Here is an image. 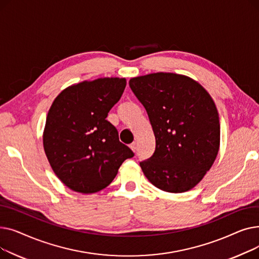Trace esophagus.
<instances>
[{"label":"esophagus","mask_w":259,"mask_h":259,"mask_svg":"<svg viewBox=\"0 0 259 259\" xmlns=\"http://www.w3.org/2000/svg\"><path fill=\"white\" fill-rule=\"evenodd\" d=\"M130 148H131V150H132L133 152L137 151V143H132V144L130 145Z\"/></svg>","instance_id":"esophagus-1"}]
</instances>
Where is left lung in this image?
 Returning a JSON list of instances; mask_svg holds the SVG:
<instances>
[{"label":"left lung","mask_w":259,"mask_h":259,"mask_svg":"<svg viewBox=\"0 0 259 259\" xmlns=\"http://www.w3.org/2000/svg\"><path fill=\"white\" fill-rule=\"evenodd\" d=\"M129 86L145 107L155 137L153 155L140 162L145 176L162 191H189L220 150V116L212 98L197 81L176 73L133 77Z\"/></svg>","instance_id":"1"}]
</instances>
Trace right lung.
Returning <instances> with one entry per match:
<instances>
[{
    "instance_id": "obj_1",
    "label": "right lung",
    "mask_w": 259,
    "mask_h": 259,
    "mask_svg": "<svg viewBox=\"0 0 259 259\" xmlns=\"http://www.w3.org/2000/svg\"><path fill=\"white\" fill-rule=\"evenodd\" d=\"M125 87L126 78L84 80L63 90L49 109L44 150L53 172L75 192L101 191L111 184L124 160L134 156L106 119Z\"/></svg>"
}]
</instances>
